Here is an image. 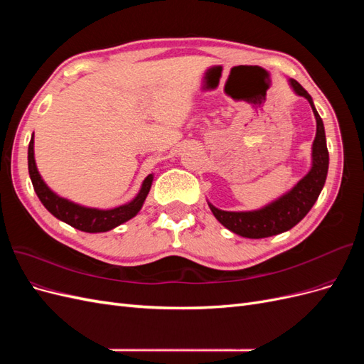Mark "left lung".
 Here are the masks:
<instances>
[{"instance_id": "obj_1", "label": "left lung", "mask_w": 364, "mask_h": 364, "mask_svg": "<svg viewBox=\"0 0 364 364\" xmlns=\"http://www.w3.org/2000/svg\"><path fill=\"white\" fill-rule=\"evenodd\" d=\"M290 85L293 86L296 94L305 97L310 102L316 117L317 132L313 142V167L304 179L297 182V185L290 193L282 196L281 199L267 205L266 208L258 209V211L229 213L209 205L218 222L237 235L246 238H266L291 229L313 208L325 185L329 156L326 149L323 121L316 111L313 98L304 90L301 83L291 79Z\"/></svg>"}]
</instances>
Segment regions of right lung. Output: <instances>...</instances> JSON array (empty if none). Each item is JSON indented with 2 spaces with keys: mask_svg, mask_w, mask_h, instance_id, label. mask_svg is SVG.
I'll list each match as a JSON object with an SVG mask.
<instances>
[{
  "mask_svg": "<svg viewBox=\"0 0 364 364\" xmlns=\"http://www.w3.org/2000/svg\"><path fill=\"white\" fill-rule=\"evenodd\" d=\"M28 174L33 183V188H35L39 200L54 217L62 220L65 223H68L75 229L83 230V232H91V234L106 232V230H111L112 228L127 222V220H130L132 217H135L141 209L142 203L146 200V197L150 191L151 181H153L151 174L147 176L138 196L127 205L118 206L114 209H107V211L79 206L54 194L46 185V182L41 179V174L35 164V156H33V136L28 144Z\"/></svg>",
  "mask_w": 364,
  "mask_h": 364,
  "instance_id": "right-lung-1",
  "label": "right lung"
}]
</instances>
